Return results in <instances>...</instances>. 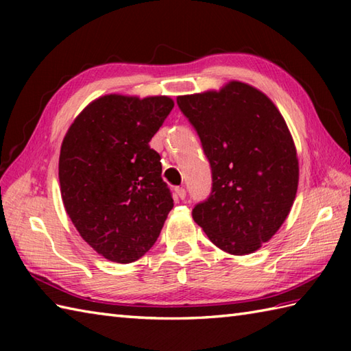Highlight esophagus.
Here are the masks:
<instances>
[{"instance_id": "obj_1", "label": "esophagus", "mask_w": 351, "mask_h": 351, "mask_svg": "<svg viewBox=\"0 0 351 351\" xmlns=\"http://www.w3.org/2000/svg\"><path fill=\"white\" fill-rule=\"evenodd\" d=\"M175 193H176V196L180 197L181 200H184L185 196H187V191H185L184 187H176V189H175Z\"/></svg>"}]
</instances>
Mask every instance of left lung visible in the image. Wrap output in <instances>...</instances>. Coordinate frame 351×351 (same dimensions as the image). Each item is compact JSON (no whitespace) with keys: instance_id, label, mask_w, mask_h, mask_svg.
<instances>
[{"instance_id":"obj_1","label":"left lung","mask_w":351,"mask_h":351,"mask_svg":"<svg viewBox=\"0 0 351 351\" xmlns=\"http://www.w3.org/2000/svg\"><path fill=\"white\" fill-rule=\"evenodd\" d=\"M211 164L213 190L193 210L208 238L230 255L256 252L294 204L299 158L285 119L256 87L229 81L220 90L178 96Z\"/></svg>"}]
</instances>
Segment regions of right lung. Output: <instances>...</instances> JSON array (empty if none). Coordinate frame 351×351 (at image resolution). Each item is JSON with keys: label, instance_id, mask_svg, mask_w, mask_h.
<instances>
[{"label": "right lung", "instance_id": "obj_1", "mask_svg": "<svg viewBox=\"0 0 351 351\" xmlns=\"http://www.w3.org/2000/svg\"><path fill=\"white\" fill-rule=\"evenodd\" d=\"M173 106L169 96H101L63 138L58 180L64 210L81 238L113 263L143 256L173 208L161 156L149 146Z\"/></svg>", "mask_w": 351, "mask_h": 351}]
</instances>
